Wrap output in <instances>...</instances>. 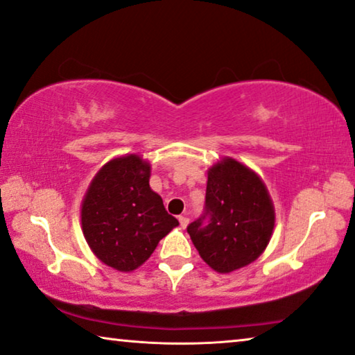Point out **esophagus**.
Segmentation results:
<instances>
[{
  "mask_svg": "<svg viewBox=\"0 0 355 355\" xmlns=\"http://www.w3.org/2000/svg\"><path fill=\"white\" fill-rule=\"evenodd\" d=\"M179 223H181L182 228H185L189 225V217L187 216H179Z\"/></svg>",
  "mask_w": 355,
  "mask_h": 355,
  "instance_id": "1",
  "label": "esophagus"
}]
</instances>
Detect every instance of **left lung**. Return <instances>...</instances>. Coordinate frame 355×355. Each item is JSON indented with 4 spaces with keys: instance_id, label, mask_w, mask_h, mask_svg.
<instances>
[{
    "instance_id": "1",
    "label": "left lung",
    "mask_w": 355,
    "mask_h": 355,
    "mask_svg": "<svg viewBox=\"0 0 355 355\" xmlns=\"http://www.w3.org/2000/svg\"><path fill=\"white\" fill-rule=\"evenodd\" d=\"M275 206L261 179L225 157L208 171L205 212L187 227L200 257L217 272L252 263L268 246Z\"/></svg>"
}]
</instances>
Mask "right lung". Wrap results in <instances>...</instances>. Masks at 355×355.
Segmentation results:
<instances>
[{
	"mask_svg": "<svg viewBox=\"0 0 355 355\" xmlns=\"http://www.w3.org/2000/svg\"><path fill=\"white\" fill-rule=\"evenodd\" d=\"M150 165L130 154L107 162L84 196L80 219L90 249L103 263L133 271L174 227L163 200L149 185Z\"/></svg>",
	"mask_w": 355,
	"mask_h": 355,
	"instance_id": "1",
	"label": "right lung"
}]
</instances>
